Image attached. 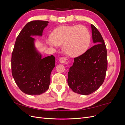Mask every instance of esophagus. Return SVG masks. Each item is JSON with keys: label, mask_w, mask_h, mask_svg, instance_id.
<instances>
[{"label": "esophagus", "mask_w": 125, "mask_h": 125, "mask_svg": "<svg viewBox=\"0 0 125 125\" xmlns=\"http://www.w3.org/2000/svg\"><path fill=\"white\" fill-rule=\"evenodd\" d=\"M59 62L63 64H68L69 62V60L67 58L62 57L59 58Z\"/></svg>", "instance_id": "esophagus-1"}]
</instances>
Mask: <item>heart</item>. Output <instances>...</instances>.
I'll return each mask as SVG.
<instances>
[{
    "mask_svg": "<svg viewBox=\"0 0 125 125\" xmlns=\"http://www.w3.org/2000/svg\"><path fill=\"white\" fill-rule=\"evenodd\" d=\"M51 40L56 46L63 45V50L68 56L77 57L88 50L91 36L89 30L84 25L62 26L52 33Z\"/></svg>",
    "mask_w": 125,
    "mask_h": 125,
    "instance_id": "obj_1",
    "label": "heart"
}]
</instances>
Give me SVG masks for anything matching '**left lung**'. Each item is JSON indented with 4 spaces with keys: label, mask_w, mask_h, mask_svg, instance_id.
I'll return each mask as SVG.
<instances>
[{
    "label": "left lung",
    "mask_w": 125,
    "mask_h": 125,
    "mask_svg": "<svg viewBox=\"0 0 125 125\" xmlns=\"http://www.w3.org/2000/svg\"><path fill=\"white\" fill-rule=\"evenodd\" d=\"M92 40L94 45L84 54L74 58L69 68L68 84L75 93L89 95L103 84L107 68V50L101 33L93 24Z\"/></svg>",
    "instance_id": "obj_1"
}]
</instances>
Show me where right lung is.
<instances>
[{
  "mask_svg": "<svg viewBox=\"0 0 125 125\" xmlns=\"http://www.w3.org/2000/svg\"><path fill=\"white\" fill-rule=\"evenodd\" d=\"M48 21L29 22L16 39L11 57V71L14 80L23 93L34 95L46 92L51 82V73L55 67L53 55L42 58L34 46L32 36H42Z\"/></svg>",
  "mask_w": 125,
  "mask_h": 125,
  "instance_id": "add662e5",
  "label": "right lung"
}]
</instances>
